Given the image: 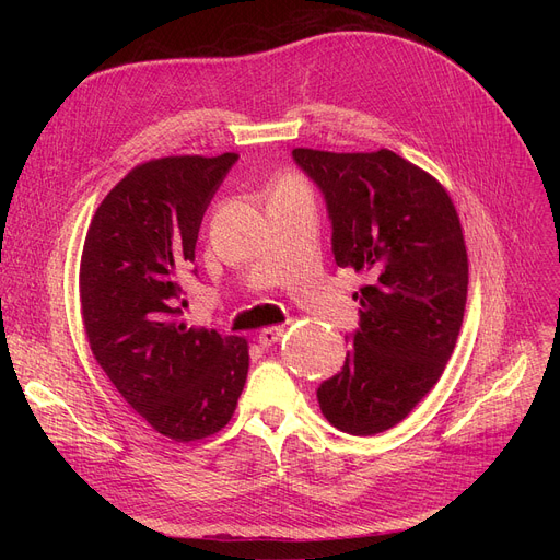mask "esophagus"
<instances>
[{
	"mask_svg": "<svg viewBox=\"0 0 560 560\" xmlns=\"http://www.w3.org/2000/svg\"><path fill=\"white\" fill-rule=\"evenodd\" d=\"M281 336H283V327H265L262 331H258V342H260L262 347H270V345H275Z\"/></svg>",
	"mask_w": 560,
	"mask_h": 560,
	"instance_id": "34e87169",
	"label": "esophagus"
}]
</instances>
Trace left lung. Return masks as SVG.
I'll return each instance as SVG.
<instances>
[{
	"label": "left lung",
	"instance_id": "left-lung-1",
	"mask_svg": "<svg viewBox=\"0 0 560 560\" xmlns=\"http://www.w3.org/2000/svg\"><path fill=\"white\" fill-rule=\"evenodd\" d=\"M292 159L325 195L340 268L365 272L361 327L342 370L317 388L336 429L384 433L443 376L467 302V252L456 206L435 176L390 150Z\"/></svg>",
	"mask_w": 560,
	"mask_h": 560
}]
</instances>
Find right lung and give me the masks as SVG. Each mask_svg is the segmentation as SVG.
Returning <instances> with one entry per match:
<instances>
[{"label": "right lung", "mask_w": 560, "mask_h": 560, "mask_svg": "<svg viewBox=\"0 0 560 560\" xmlns=\"http://www.w3.org/2000/svg\"><path fill=\"white\" fill-rule=\"evenodd\" d=\"M238 154L163 156L136 165L85 233L79 298L93 357L159 433L190 443L224 429L245 388L249 345L188 327L182 275L201 218Z\"/></svg>", "instance_id": "obj_1"}]
</instances>
